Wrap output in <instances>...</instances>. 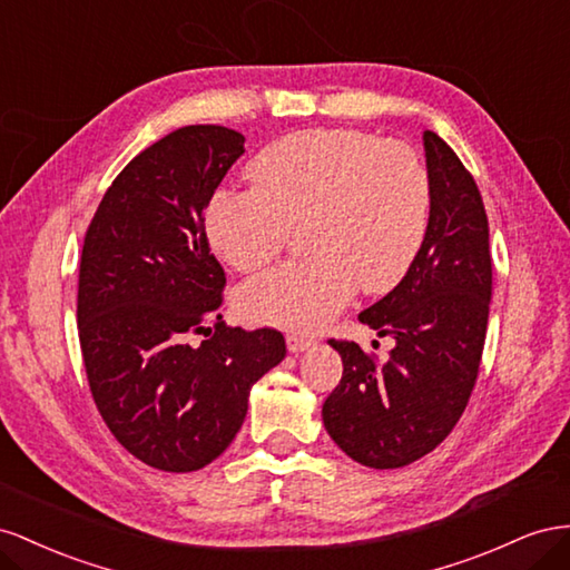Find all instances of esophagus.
Wrapping results in <instances>:
<instances>
[{
  "label": "esophagus",
  "mask_w": 570,
  "mask_h": 570,
  "mask_svg": "<svg viewBox=\"0 0 570 570\" xmlns=\"http://www.w3.org/2000/svg\"><path fill=\"white\" fill-rule=\"evenodd\" d=\"M311 344H313V338H307L303 334H286V346L291 353H301L305 348H311Z\"/></svg>",
  "instance_id": "1"
}]
</instances>
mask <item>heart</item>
<instances>
[{"label":"heart","mask_w":570,"mask_h":570,"mask_svg":"<svg viewBox=\"0 0 570 570\" xmlns=\"http://www.w3.org/2000/svg\"><path fill=\"white\" fill-rule=\"evenodd\" d=\"M253 188L207 203L213 250L240 272L279 255L296 229L311 253L240 288L246 320L315 332L355 296L386 294L417 259L432 184L415 150L355 128H307L267 145L248 167Z\"/></svg>","instance_id":"obj_1"}]
</instances>
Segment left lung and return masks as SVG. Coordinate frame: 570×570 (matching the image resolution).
<instances>
[{"mask_svg":"<svg viewBox=\"0 0 570 570\" xmlns=\"http://www.w3.org/2000/svg\"><path fill=\"white\" fill-rule=\"evenodd\" d=\"M430 226L403 282L361 322L394 336L389 361L330 338L344 375L322 405L330 436L367 468H403L444 442L478 382L492 298L490 222L459 155L425 131Z\"/></svg>","mask_w":570,"mask_h":570,"instance_id":"obj_1","label":"left lung"}]
</instances>
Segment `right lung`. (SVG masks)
Returning a JSON list of instances; mask_svg holds the SVG:
<instances>
[{"mask_svg":"<svg viewBox=\"0 0 570 570\" xmlns=\"http://www.w3.org/2000/svg\"><path fill=\"white\" fill-rule=\"evenodd\" d=\"M243 140L198 124L153 142L107 188L80 253L90 394L117 442L167 473L213 463L243 425L250 386L286 355L282 332L229 327L217 313L226 274L205 207ZM195 333L206 341L190 345Z\"/></svg>","mask_w":570,"mask_h":570,"instance_id":"right-lung-1","label":"right lung"}]
</instances>
